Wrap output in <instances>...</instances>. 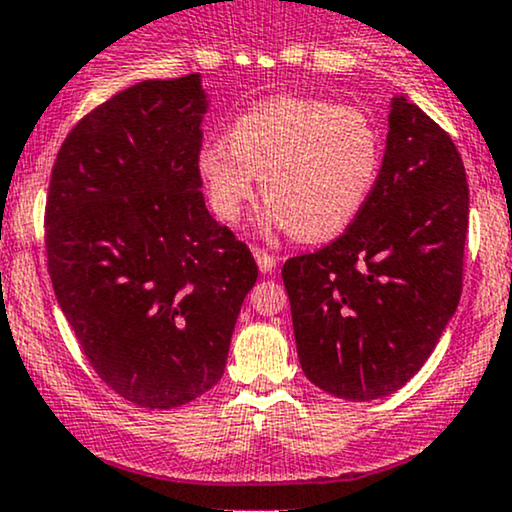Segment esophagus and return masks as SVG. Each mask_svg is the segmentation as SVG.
<instances>
[{
	"label": "esophagus",
	"instance_id": "esophagus-1",
	"mask_svg": "<svg viewBox=\"0 0 512 512\" xmlns=\"http://www.w3.org/2000/svg\"><path fill=\"white\" fill-rule=\"evenodd\" d=\"M252 255H255L257 267H260L262 274H269L276 267V257L269 255V252H264L260 248H252Z\"/></svg>",
	"mask_w": 512,
	"mask_h": 512
}]
</instances>
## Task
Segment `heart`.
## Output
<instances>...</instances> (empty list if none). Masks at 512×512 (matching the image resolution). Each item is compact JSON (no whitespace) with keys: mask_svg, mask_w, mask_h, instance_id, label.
<instances>
[{"mask_svg":"<svg viewBox=\"0 0 512 512\" xmlns=\"http://www.w3.org/2000/svg\"><path fill=\"white\" fill-rule=\"evenodd\" d=\"M225 142H209L197 173L219 219L233 223L255 197L269 199L264 228L327 240L366 207L380 170V137L366 113L322 98L276 96L245 110Z\"/></svg>","mask_w":512,"mask_h":512,"instance_id":"heart-1","label":"heart"}]
</instances>
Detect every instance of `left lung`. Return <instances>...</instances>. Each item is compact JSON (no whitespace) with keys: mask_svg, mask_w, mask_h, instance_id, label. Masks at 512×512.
<instances>
[{"mask_svg":"<svg viewBox=\"0 0 512 512\" xmlns=\"http://www.w3.org/2000/svg\"><path fill=\"white\" fill-rule=\"evenodd\" d=\"M383 166L334 243L281 269L310 383L349 402L387 397L436 349L462 293L469 187L460 151L419 105L390 103Z\"/></svg>","mask_w":512,"mask_h":512,"instance_id":"1","label":"left lung"}]
</instances>
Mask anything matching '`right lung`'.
Returning <instances> with one entry per match:
<instances>
[{"mask_svg": "<svg viewBox=\"0 0 512 512\" xmlns=\"http://www.w3.org/2000/svg\"><path fill=\"white\" fill-rule=\"evenodd\" d=\"M202 76L142 81L91 110L52 168L45 248L88 363L146 409L221 380L257 264L209 214L197 173Z\"/></svg>", "mask_w": 512, "mask_h": 512, "instance_id": "obj_1", "label": "right lung"}]
</instances>
